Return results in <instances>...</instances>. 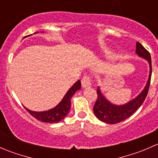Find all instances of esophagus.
<instances>
[{"mask_svg":"<svg viewBox=\"0 0 158 158\" xmlns=\"http://www.w3.org/2000/svg\"><path fill=\"white\" fill-rule=\"evenodd\" d=\"M82 85L83 88H88L91 86V79L89 76H83V78L82 79Z\"/></svg>","mask_w":158,"mask_h":158,"instance_id":"esophagus-1","label":"esophagus"}]
</instances>
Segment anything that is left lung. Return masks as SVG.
<instances>
[{
  "instance_id": "obj_1",
  "label": "left lung",
  "mask_w": 158,
  "mask_h": 158,
  "mask_svg": "<svg viewBox=\"0 0 158 158\" xmlns=\"http://www.w3.org/2000/svg\"><path fill=\"white\" fill-rule=\"evenodd\" d=\"M136 53L140 57H142V58L147 60L149 63L150 73L147 84L142 92L138 96L135 97L134 99L129 101L128 102L124 105H121V106H117V105L110 102L102 93L99 87H98V89H97L98 98H97L95 106L93 107V111L97 118L105 123L112 125V124H117L122 121H125V119L131 116L141 107L147 96L150 82H151V73H152L151 55L147 49L138 42L136 43Z\"/></svg>"
}]
</instances>
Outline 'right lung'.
Segmentation results:
<instances>
[{"label": "right lung", "instance_id": "add662e5", "mask_svg": "<svg viewBox=\"0 0 158 158\" xmlns=\"http://www.w3.org/2000/svg\"><path fill=\"white\" fill-rule=\"evenodd\" d=\"M37 33V32H36ZM81 89V82L78 80L73 86L70 88L62 101L57 105L56 107L44 111H34L27 109V111L31 114L32 116L45 123H57L63 120L69 112V109L71 108V98L77 90Z\"/></svg>", "mask_w": 158, "mask_h": 158}]
</instances>
